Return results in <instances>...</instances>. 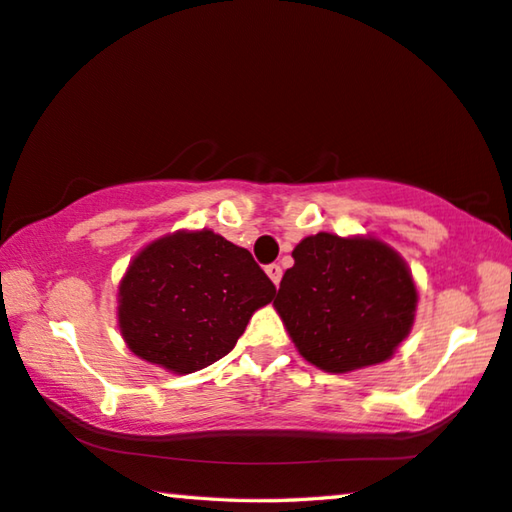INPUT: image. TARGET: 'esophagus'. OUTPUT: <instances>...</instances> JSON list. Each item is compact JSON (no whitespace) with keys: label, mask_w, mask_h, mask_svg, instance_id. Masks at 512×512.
I'll use <instances>...</instances> for the list:
<instances>
[{"label":"esophagus","mask_w":512,"mask_h":512,"mask_svg":"<svg viewBox=\"0 0 512 512\" xmlns=\"http://www.w3.org/2000/svg\"><path fill=\"white\" fill-rule=\"evenodd\" d=\"M266 275L271 277V282L277 286V284H280V280H282V266L280 264H268L266 266Z\"/></svg>","instance_id":"34e87169"}]
</instances>
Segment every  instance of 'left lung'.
<instances>
[{"label":"left lung","mask_w":512,"mask_h":512,"mask_svg":"<svg viewBox=\"0 0 512 512\" xmlns=\"http://www.w3.org/2000/svg\"><path fill=\"white\" fill-rule=\"evenodd\" d=\"M293 259L273 306L306 362L349 374L389 360L410 336L418 291L385 241L318 232L293 248Z\"/></svg>","instance_id":"left-lung-1"}]
</instances>
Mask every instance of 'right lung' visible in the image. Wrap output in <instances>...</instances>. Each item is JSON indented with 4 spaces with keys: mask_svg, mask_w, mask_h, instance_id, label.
<instances>
[{
    "mask_svg": "<svg viewBox=\"0 0 512 512\" xmlns=\"http://www.w3.org/2000/svg\"><path fill=\"white\" fill-rule=\"evenodd\" d=\"M273 295L246 248L215 230H176L129 262L118 284V329L138 358L183 376L224 358Z\"/></svg>",
    "mask_w": 512,
    "mask_h": 512,
    "instance_id": "right-lung-1",
    "label": "right lung"
}]
</instances>
